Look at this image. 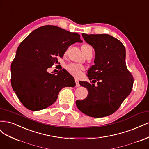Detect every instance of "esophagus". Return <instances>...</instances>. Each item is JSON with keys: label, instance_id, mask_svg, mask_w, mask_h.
I'll return each instance as SVG.
<instances>
[{"label": "esophagus", "instance_id": "1", "mask_svg": "<svg viewBox=\"0 0 149 149\" xmlns=\"http://www.w3.org/2000/svg\"><path fill=\"white\" fill-rule=\"evenodd\" d=\"M75 82H76V87H79L80 86L79 83V81L77 79H75Z\"/></svg>", "mask_w": 149, "mask_h": 149}]
</instances>
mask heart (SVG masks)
Here are the masks:
<instances>
[{"label":"heart","mask_w":149,"mask_h":149,"mask_svg":"<svg viewBox=\"0 0 149 149\" xmlns=\"http://www.w3.org/2000/svg\"><path fill=\"white\" fill-rule=\"evenodd\" d=\"M91 46H89V45H83L81 47V49L84 54L86 53L88 49ZM66 70L71 74L74 76H78L81 74V71L84 70V68L82 66L76 64H70L66 66Z\"/></svg>","instance_id":"1"}]
</instances>
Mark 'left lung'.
I'll return each mask as SVG.
<instances>
[{"label": "left lung", "instance_id": "1", "mask_svg": "<svg viewBox=\"0 0 149 149\" xmlns=\"http://www.w3.org/2000/svg\"><path fill=\"white\" fill-rule=\"evenodd\" d=\"M82 36L95 51L94 65L90 67L87 76L97 85L79 81L88 89V95L76 101V104L86 115L102 118L119 109L132 91L134 78L126 66L125 48L118 39L108 34Z\"/></svg>", "mask_w": 149, "mask_h": 149}]
</instances>
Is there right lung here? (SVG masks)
Here are the masks:
<instances>
[{
	"label": "right lung",
	"instance_id": "1",
	"mask_svg": "<svg viewBox=\"0 0 149 149\" xmlns=\"http://www.w3.org/2000/svg\"><path fill=\"white\" fill-rule=\"evenodd\" d=\"M80 35L54 25H45L31 32L17 48L11 64L13 90L28 109L40 111L55 102L60 90L74 87L68 72L62 69L50 74L47 70L57 63L72 44L81 43Z\"/></svg>",
	"mask_w": 149,
	"mask_h": 149
}]
</instances>
